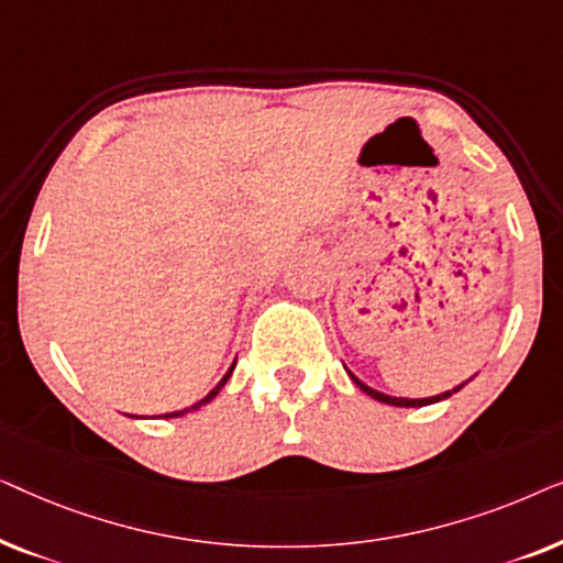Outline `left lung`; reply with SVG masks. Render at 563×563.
I'll return each mask as SVG.
<instances>
[{
    "instance_id": "obj_1",
    "label": "left lung",
    "mask_w": 563,
    "mask_h": 563,
    "mask_svg": "<svg viewBox=\"0 0 563 563\" xmlns=\"http://www.w3.org/2000/svg\"><path fill=\"white\" fill-rule=\"evenodd\" d=\"M345 372H349V376L353 379V384H356V387L361 389V391H366L368 397L372 399H376V402H384V405H391V407H426V405H435V402H441V399H449L451 395H456L459 389H464L468 382L474 379V376H468L466 382H461L459 387H453V389H449V391H441V395H435V397H420V399H410V397H391V395H384V391H379V389H374V387H368V384H364L358 379L356 374L351 372L349 366H345Z\"/></svg>"
}]
</instances>
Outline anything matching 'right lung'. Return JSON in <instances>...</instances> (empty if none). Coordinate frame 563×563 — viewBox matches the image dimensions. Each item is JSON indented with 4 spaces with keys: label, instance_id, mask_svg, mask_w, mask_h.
Segmentation results:
<instances>
[{
    "label": "right lung",
    "instance_id": "right-lung-1",
    "mask_svg": "<svg viewBox=\"0 0 563 563\" xmlns=\"http://www.w3.org/2000/svg\"><path fill=\"white\" fill-rule=\"evenodd\" d=\"M233 368H235V361H233V364H230V368H228V372H225V376H222V379H220L218 384H214V387H212L210 391H207V395H205L202 399H197V402H195V405L184 407V410H176V412H166V415H158V418H181V415H187V412H195V410H199V407H202V405H207V402H212V399H214V397H218V391H220V389H222V387H225V384H228V379H230V374H233ZM128 418H137V415H128Z\"/></svg>",
    "mask_w": 563,
    "mask_h": 563
}]
</instances>
